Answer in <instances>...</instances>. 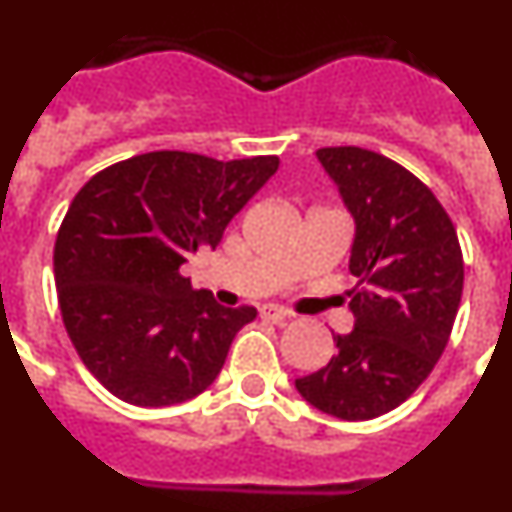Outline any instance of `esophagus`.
I'll return each mask as SVG.
<instances>
[{
    "mask_svg": "<svg viewBox=\"0 0 512 512\" xmlns=\"http://www.w3.org/2000/svg\"><path fill=\"white\" fill-rule=\"evenodd\" d=\"M261 318L269 320V323H284L289 318V312L279 305H264L261 307Z\"/></svg>",
    "mask_w": 512,
    "mask_h": 512,
    "instance_id": "obj_1",
    "label": "esophagus"
}]
</instances>
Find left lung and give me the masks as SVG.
<instances>
[{"label":"left lung","instance_id":"8db88e82","mask_svg":"<svg viewBox=\"0 0 512 512\" xmlns=\"http://www.w3.org/2000/svg\"><path fill=\"white\" fill-rule=\"evenodd\" d=\"M315 156L354 217L348 271L359 289L348 302L354 330L336 333V356L295 387L333 418L372 420L408 400L441 359L464 261L451 217L418 176L356 146Z\"/></svg>","mask_w":512,"mask_h":512}]
</instances>
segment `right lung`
<instances>
[{
    "label": "right lung",
    "mask_w": 512,
    "mask_h": 512,
    "mask_svg": "<svg viewBox=\"0 0 512 512\" xmlns=\"http://www.w3.org/2000/svg\"><path fill=\"white\" fill-rule=\"evenodd\" d=\"M277 169V156L153 151L79 189L58 230L53 277L66 333L112 395L166 408L215 382L256 307L217 305L179 269L202 246L215 251Z\"/></svg>",
    "instance_id": "add662e5"
}]
</instances>
